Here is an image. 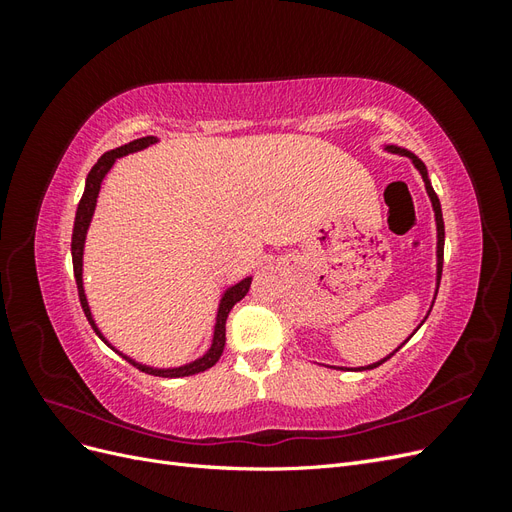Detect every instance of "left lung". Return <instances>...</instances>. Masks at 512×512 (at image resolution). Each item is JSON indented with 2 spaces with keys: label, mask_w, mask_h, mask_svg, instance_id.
Segmentation results:
<instances>
[{
  "label": "left lung",
  "mask_w": 512,
  "mask_h": 512,
  "mask_svg": "<svg viewBox=\"0 0 512 512\" xmlns=\"http://www.w3.org/2000/svg\"><path fill=\"white\" fill-rule=\"evenodd\" d=\"M391 151H395V153H404V156H408L412 162H414V166L421 170V175H423V179H425V188H427V194H429V198H431V203H433V211H436V222H438V282H440V277H442V262H444V220H442V207H440V200H438V194L433 192V188H431V183H429V179H427V170H425V164L418 160L416 156H412L410 151H406V149H399V147H389ZM397 352V350H395ZM393 352V354H395ZM391 354V356H393ZM391 356H386L384 361H389ZM384 361H380V363H376V365H369V367H365V369H374V367H378V365H382Z\"/></svg>",
  "instance_id": "obj_1"
}]
</instances>
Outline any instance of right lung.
<instances>
[{
	"instance_id": "1",
	"label": "right lung",
	"mask_w": 512,
	"mask_h": 512,
	"mask_svg": "<svg viewBox=\"0 0 512 512\" xmlns=\"http://www.w3.org/2000/svg\"><path fill=\"white\" fill-rule=\"evenodd\" d=\"M156 143V138L153 136H145V138H136V141L123 145V147H117L113 151H106L104 156L94 164V168L89 170L87 175V183H85V192L81 196V203H79V209H76V218H74V230H72V267H74V280H76V288H79V299H81V307L83 312L91 324V329L96 331V335L100 339L102 333L96 329L94 320H91V312H89V305H87V299H85V292H83V243H85V232H87V226H89V220L91 215H94V209H96V198H98V192H100V183L104 179V175L111 170V166L115 164L117 158L126 156V153H132V151H138V149H145L149 145ZM250 284L252 280L247 277V280L239 282L237 286H232L226 294L224 299L220 303V312H218V322H215V335H213V346L211 350L203 356V359H198L190 365H183V367H177V369H151V367H145V365H138L134 363L132 359H128V356H123L130 365H134L136 369L145 371V374H151V376H160V378H181V376H192V374H198V371H205L209 367H213L215 363L220 361V356L224 352V344H226V318L230 314V309L235 307V303H239L247 290H250ZM106 342V339H104Z\"/></svg>"
}]
</instances>
